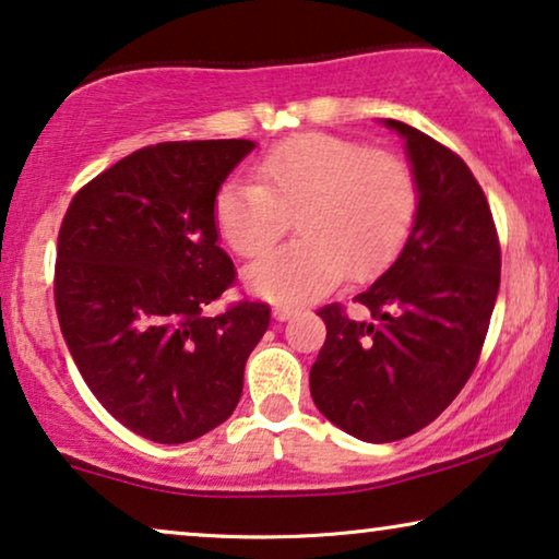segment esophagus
<instances>
[{
  "instance_id": "obj_1",
  "label": "esophagus",
  "mask_w": 559,
  "mask_h": 559,
  "mask_svg": "<svg viewBox=\"0 0 559 559\" xmlns=\"http://www.w3.org/2000/svg\"><path fill=\"white\" fill-rule=\"evenodd\" d=\"M293 316H295L293 308H274L272 310V318L280 320V323H285V320H289Z\"/></svg>"
}]
</instances>
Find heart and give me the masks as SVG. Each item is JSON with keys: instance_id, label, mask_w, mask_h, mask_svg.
<instances>
[{"instance_id": "heart-1", "label": "heart", "mask_w": 559, "mask_h": 559, "mask_svg": "<svg viewBox=\"0 0 559 559\" xmlns=\"http://www.w3.org/2000/svg\"><path fill=\"white\" fill-rule=\"evenodd\" d=\"M257 182L228 180L213 203L218 234L259 257L289 228L300 239L243 272L251 293L277 305L316 300L348 272L379 274L407 241L419 193L404 159L333 134H300L254 165Z\"/></svg>"}]
</instances>
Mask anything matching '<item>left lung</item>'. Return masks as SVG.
Returning <instances> with one entry per match:
<instances>
[{"label": "left lung", "mask_w": 559, "mask_h": 559, "mask_svg": "<svg viewBox=\"0 0 559 559\" xmlns=\"http://www.w3.org/2000/svg\"><path fill=\"white\" fill-rule=\"evenodd\" d=\"M404 140L419 205L400 257L356 295L371 320L338 305L318 312L328 335L310 369L316 407L364 442L423 430L476 369L499 295L501 249L468 165L432 136L384 119Z\"/></svg>", "instance_id": "1"}]
</instances>
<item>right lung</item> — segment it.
I'll return each instance as SVG.
<instances>
[{
	"label": "right lung",
	"instance_id": "1",
	"mask_svg": "<svg viewBox=\"0 0 559 559\" xmlns=\"http://www.w3.org/2000/svg\"><path fill=\"white\" fill-rule=\"evenodd\" d=\"M257 142H163L81 188L58 234L56 310L66 346L104 409L129 430L180 445L226 423L270 305H205L236 270L213 203Z\"/></svg>",
	"mask_w": 559,
	"mask_h": 559
}]
</instances>
